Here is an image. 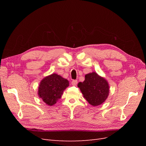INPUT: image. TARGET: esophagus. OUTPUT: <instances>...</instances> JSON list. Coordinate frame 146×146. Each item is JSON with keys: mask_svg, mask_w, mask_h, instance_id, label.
<instances>
[{"mask_svg": "<svg viewBox=\"0 0 146 146\" xmlns=\"http://www.w3.org/2000/svg\"><path fill=\"white\" fill-rule=\"evenodd\" d=\"M77 83H78L77 80H73L72 81V85L73 86H76V85H77Z\"/></svg>", "mask_w": 146, "mask_h": 146, "instance_id": "1", "label": "esophagus"}]
</instances>
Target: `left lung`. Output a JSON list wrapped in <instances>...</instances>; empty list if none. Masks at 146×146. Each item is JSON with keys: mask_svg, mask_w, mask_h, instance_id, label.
Segmentation results:
<instances>
[{"mask_svg": "<svg viewBox=\"0 0 146 146\" xmlns=\"http://www.w3.org/2000/svg\"><path fill=\"white\" fill-rule=\"evenodd\" d=\"M78 87L84 98L94 107L103 104L109 94L108 82L95 72L85 75V80L79 82Z\"/></svg>", "mask_w": 146, "mask_h": 146, "instance_id": "1", "label": "left lung"}]
</instances>
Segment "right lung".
<instances>
[{"label":"right lung","mask_w":146,"mask_h":146,"mask_svg":"<svg viewBox=\"0 0 146 146\" xmlns=\"http://www.w3.org/2000/svg\"><path fill=\"white\" fill-rule=\"evenodd\" d=\"M69 85L67 79L56 74H52L41 81L38 96L47 105L52 106L61 98L64 90Z\"/></svg>","instance_id":"1"}]
</instances>
